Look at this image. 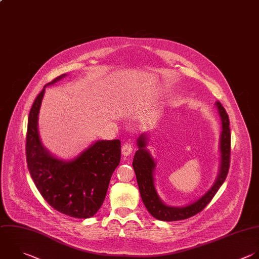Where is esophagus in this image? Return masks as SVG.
Segmentation results:
<instances>
[{"instance_id": "34e87169", "label": "esophagus", "mask_w": 259, "mask_h": 259, "mask_svg": "<svg viewBox=\"0 0 259 259\" xmlns=\"http://www.w3.org/2000/svg\"><path fill=\"white\" fill-rule=\"evenodd\" d=\"M133 149H134L133 144H132V143H130V142H126V143H124V144L122 145L121 152H122V154H123L124 156H128V155H131V154H132Z\"/></svg>"}]
</instances>
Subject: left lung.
<instances>
[{"instance_id": "8db88e82", "label": "left lung", "mask_w": 259, "mask_h": 259, "mask_svg": "<svg viewBox=\"0 0 259 259\" xmlns=\"http://www.w3.org/2000/svg\"><path fill=\"white\" fill-rule=\"evenodd\" d=\"M218 110L222 120V134H221V169L217 181L211 186V188L203 194L200 198L194 202L182 206V207H173L164 204L159 198L155 186H154V177L153 171L155 168V162L151 157L150 153L145 149L147 145V139L145 136H141L138 139L139 150L136 152L134 157L133 166L136 172V177L141 193L143 202L148 209V211L156 219L161 221H179L188 219L197 212L201 211L208 202L212 199L219 188L224 183L230 168V156H231V133H230V121L229 116L221 104L217 102Z\"/></svg>"}]
</instances>
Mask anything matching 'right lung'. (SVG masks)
I'll use <instances>...</instances> for the list:
<instances>
[{
    "label": "right lung",
    "mask_w": 259,
    "mask_h": 259,
    "mask_svg": "<svg viewBox=\"0 0 259 259\" xmlns=\"http://www.w3.org/2000/svg\"><path fill=\"white\" fill-rule=\"evenodd\" d=\"M47 84L30 109L26 136L29 173L47 202L58 211L79 219L93 217L102 205L111 175L120 161V141H98L73 161L52 156L42 146L37 128Z\"/></svg>",
    "instance_id": "right-lung-1"
}]
</instances>
